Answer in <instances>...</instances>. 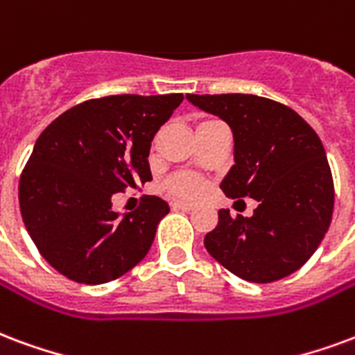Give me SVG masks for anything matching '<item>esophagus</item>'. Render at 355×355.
<instances>
[{
	"mask_svg": "<svg viewBox=\"0 0 355 355\" xmlns=\"http://www.w3.org/2000/svg\"><path fill=\"white\" fill-rule=\"evenodd\" d=\"M175 211H186V212H190L193 211V205L191 203H182V201H175V203L171 205Z\"/></svg>",
	"mask_w": 355,
	"mask_h": 355,
	"instance_id": "obj_1",
	"label": "esophagus"
}]
</instances>
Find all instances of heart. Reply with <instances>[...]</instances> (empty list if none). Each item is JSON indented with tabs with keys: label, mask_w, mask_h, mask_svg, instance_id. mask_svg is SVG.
I'll use <instances>...</instances> for the list:
<instances>
[{
	"label": "heart",
	"mask_w": 355,
	"mask_h": 355,
	"mask_svg": "<svg viewBox=\"0 0 355 355\" xmlns=\"http://www.w3.org/2000/svg\"><path fill=\"white\" fill-rule=\"evenodd\" d=\"M205 122H211V120H205ZM205 122H201V124H205ZM165 191L178 199H198L203 196L205 182L199 177L180 173V175H175L165 182Z\"/></svg>",
	"instance_id": "b5f03b06"
}]
</instances>
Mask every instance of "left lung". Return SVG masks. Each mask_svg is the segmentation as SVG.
<instances>
[{"label":"left lung","mask_w":355,"mask_h":355,"mask_svg":"<svg viewBox=\"0 0 355 355\" xmlns=\"http://www.w3.org/2000/svg\"><path fill=\"white\" fill-rule=\"evenodd\" d=\"M186 99L216 114L233 131L235 165L222 180L231 199L252 198L250 218L218 211L205 248L243 280L267 284L301 269L329 230L333 177L316 131L286 105L252 96L220 94Z\"/></svg>","instance_id":"obj_1"}]
</instances>
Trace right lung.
I'll return each instance as SVG.
<instances>
[{"mask_svg":"<svg viewBox=\"0 0 355 355\" xmlns=\"http://www.w3.org/2000/svg\"><path fill=\"white\" fill-rule=\"evenodd\" d=\"M182 99V94L90 99L39 135L18 201L31 241L58 272L80 284H105L148 254L169 205L144 196L137 211L120 216L111 199L152 180V139Z\"/></svg>","mask_w":355,"mask_h":355,"instance_id":"add662e5","label":"right lung"}]
</instances>
